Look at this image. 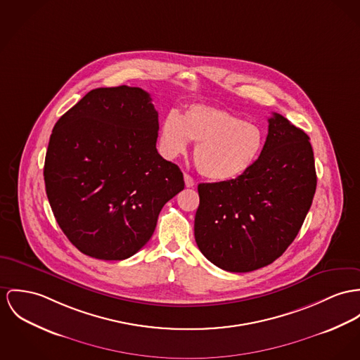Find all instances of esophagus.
Here are the masks:
<instances>
[{
  "label": "esophagus",
  "instance_id": "34e87169",
  "mask_svg": "<svg viewBox=\"0 0 360 360\" xmlns=\"http://www.w3.org/2000/svg\"><path fill=\"white\" fill-rule=\"evenodd\" d=\"M184 178H185V185H186V188H193L194 186V179L189 175V174H185L184 175Z\"/></svg>",
  "mask_w": 360,
  "mask_h": 360
}]
</instances>
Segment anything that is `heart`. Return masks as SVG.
<instances>
[{
	"mask_svg": "<svg viewBox=\"0 0 360 360\" xmlns=\"http://www.w3.org/2000/svg\"><path fill=\"white\" fill-rule=\"evenodd\" d=\"M195 143L194 165L211 181H231L245 174L259 159L264 133L256 123L231 112L207 105H192L181 116L169 112L162 122L159 143L167 159L182 155Z\"/></svg>",
	"mask_w": 360,
	"mask_h": 360,
	"instance_id": "b5f03b06",
	"label": "heart"
}]
</instances>
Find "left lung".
Instances as JSON below:
<instances>
[{
	"mask_svg": "<svg viewBox=\"0 0 360 360\" xmlns=\"http://www.w3.org/2000/svg\"><path fill=\"white\" fill-rule=\"evenodd\" d=\"M194 238L230 273L271 264L293 243L312 204L316 172L304 131L273 113L259 159L241 176L198 185Z\"/></svg>",
	"mask_w": 360,
	"mask_h": 360,
	"instance_id": "8db88e82",
	"label": "left lung"
}]
</instances>
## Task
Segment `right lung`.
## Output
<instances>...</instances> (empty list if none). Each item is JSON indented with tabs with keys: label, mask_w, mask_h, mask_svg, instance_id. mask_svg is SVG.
<instances>
[{
	"label": "right lung",
	"mask_w": 360,
	"mask_h": 360,
	"mask_svg": "<svg viewBox=\"0 0 360 360\" xmlns=\"http://www.w3.org/2000/svg\"><path fill=\"white\" fill-rule=\"evenodd\" d=\"M159 115L130 86L89 91L55 124L44 178L56 221L82 253L123 260L152 237L168 200L185 188L156 149Z\"/></svg>",
	"instance_id": "obj_1"
}]
</instances>
